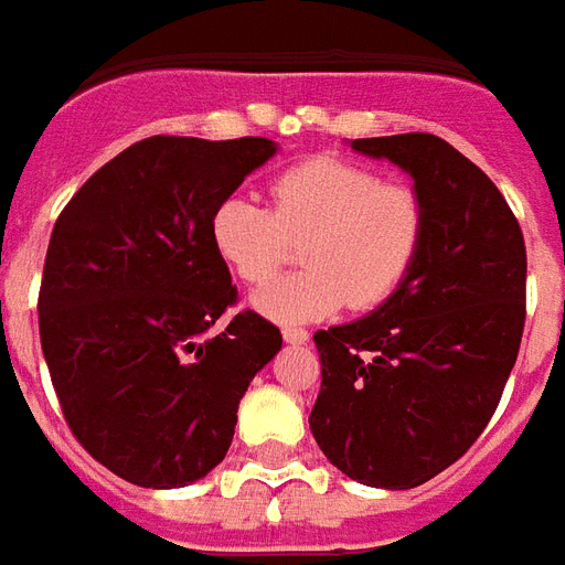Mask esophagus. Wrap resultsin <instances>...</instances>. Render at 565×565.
<instances>
[{"mask_svg":"<svg viewBox=\"0 0 565 565\" xmlns=\"http://www.w3.org/2000/svg\"><path fill=\"white\" fill-rule=\"evenodd\" d=\"M282 338L288 344H306L309 341V332L303 327H282Z\"/></svg>","mask_w":565,"mask_h":565,"instance_id":"esophagus-1","label":"esophagus"}]
</instances>
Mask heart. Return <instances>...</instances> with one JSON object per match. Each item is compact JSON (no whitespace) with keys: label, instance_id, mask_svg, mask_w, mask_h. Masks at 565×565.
<instances>
[{"label":"heart","instance_id":"b5f03b06","mask_svg":"<svg viewBox=\"0 0 565 565\" xmlns=\"http://www.w3.org/2000/svg\"><path fill=\"white\" fill-rule=\"evenodd\" d=\"M210 238L221 262L247 286H262L300 242L306 268L270 282L254 306L270 320L300 323L341 306L373 309L394 295L426 238L417 189L382 180L341 157H311L270 180V206L247 195L221 198Z\"/></svg>","mask_w":565,"mask_h":565}]
</instances>
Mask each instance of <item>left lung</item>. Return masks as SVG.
Segmentation results:
<instances>
[{
	"instance_id": "obj_1",
	"label": "left lung",
	"mask_w": 565,
	"mask_h": 565,
	"mask_svg": "<svg viewBox=\"0 0 565 565\" xmlns=\"http://www.w3.org/2000/svg\"><path fill=\"white\" fill-rule=\"evenodd\" d=\"M414 178L426 238L387 303L315 332L311 435L359 484L408 490L484 431L525 329V238L495 183L435 134L355 139Z\"/></svg>"
}]
</instances>
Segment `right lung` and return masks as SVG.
Segmentation results:
<instances>
[{
  "label": "right lung",
  "mask_w": 565,
  "mask_h": 565,
  "mask_svg": "<svg viewBox=\"0 0 565 565\" xmlns=\"http://www.w3.org/2000/svg\"><path fill=\"white\" fill-rule=\"evenodd\" d=\"M265 137H148L104 162L54 221L40 344L63 419L139 487H186L224 461L238 399L282 347L238 300L212 210L274 157Z\"/></svg>",
  "instance_id": "add662e5"
}]
</instances>
